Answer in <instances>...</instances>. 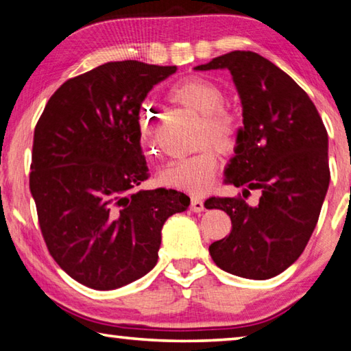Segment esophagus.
I'll return each instance as SVG.
<instances>
[{"label": "esophagus", "instance_id": "obj_1", "mask_svg": "<svg viewBox=\"0 0 351 351\" xmlns=\"http://www.w3.org/2000/svg\"><path fill=\"white\" fill-rule=\"evenodd\" d=\"M190 209L193 212H203L204 210V203L199 198H192V203H190Z\"/></svg>", "mask_w": 351, "mask_h": 351}]
</instances>
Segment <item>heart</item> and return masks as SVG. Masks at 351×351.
<instances>
[{"label": "heart", "mask_w": 351, "mask_h": 351, "mask_svg": "<svg viewBox=\"0 0 351 351\" xmlns=\"http://www.w3.org/2000/svg\"><path fill=\"white\" fill-rule=\"evenodd\" d=\"M171 104L197 111L201 114L198 127L197 153L176 159L159 173V181L164 186L184 190L190 195H201L215 181L219 167L218 153H234L240 145L243 123L234 111L226 108V94L221 86L203 77L190 75L175 82L165 93ZM138 132L141 142L145 147L154 145L158 116L148 105H141L138 110ZM216 147L213 149L211 145Z\"/></svg>", "instance_id": "obj_1"}]
</instances>
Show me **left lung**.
Wrapping results in <instances>:
<instances>
[{
  "label": "left lung",
  "instance_id": "1",
  "mask_svg": "<svg viewBox=\"0 0 351 351\" xmlns=\"http://www.w3.org/2000/svg\"><path fill=\"white\" fill-rule=\"evenodd\" d=\"M229 69L243 105V134L226 169V182L243 197H210L232 229L212 243L219 268L254 280L276 277L304 252L330 184L328 134L308 94L274 63L251 51H232L195 69ZM257 205L245 203L250 190Z\"/></svg>",
  "mask_w": 351,
  "mask_h": 351
}]
</instances>
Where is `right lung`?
Returning a JSON list of instances; mask_svg holds the SVG:
<instances>
[{
	"mask_svg": "<svg viewBox=\"0 0 351 351\" xmlns=\"http://www.w3.org/2000/svg\"><path fill=\"white\" fill-rule=\"evenodd\" d=\"M138 60L73 77L47 100L34 132L29 187L57 265L93 289H114L158 261L162 226L190 204L173 189L138 190L148 178L138 110L176 73Z\"/></svg>",
	"mask_w": 351,
	"mask_h": 351,
	"instance_id": "obj_1",
	"label": "right lung"
}]
</instances>
